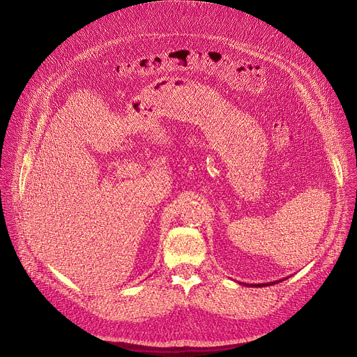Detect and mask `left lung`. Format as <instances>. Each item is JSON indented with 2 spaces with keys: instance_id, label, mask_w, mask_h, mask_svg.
I'll list each match as a JSON object with an SVG mask.
<instances>
[{
  "instance_id": "8db88e82",
  "label": "left lung",
  "mask_w": 357,
  "mask_h": 357,
  "mask_svg": "<svg viewBox=\"0 0 357 357\" xmlns=\"http://www.w3.org/2000/svg\"><path fill=\"white\" fill-rule=\"evenodd\" d=\"M263 285H266V284H263ZM263 285H261V284H257L256 287H263Z\"/></svg>"
}]
</instances>
